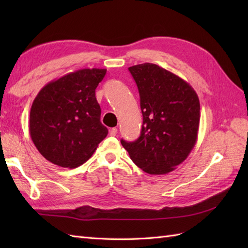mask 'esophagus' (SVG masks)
<instances>
[{
    "label": "esophagus",
    "instance_id": "obj_1",
    "mask_svg": "<svg viewBox=\"0 0 248 248\" xmlns=\"http://www.w3.org/2000/svg\"><path fill=\"white\" fill-rule=\"evenodd\" d=\"M116 134H117V129H116V128L109 129V135L110 136H115Z\"/></svg>",
    "mask_w": 248,
    "mask_h": 248
}]
</instances>
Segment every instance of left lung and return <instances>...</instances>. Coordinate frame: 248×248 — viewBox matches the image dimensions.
<instances>
[{
    "label": "left lung",
    "mask_w": 248,
    "mask_h": 248,
    "mask_svg": "<svg viewBox=\"0 0 248 248\" xmlns=\"http://www.w3.org/2000/svg\"><path fill=\"white\" fill-rule=\"evenodd\" d=\"M129 71L139 88L143 125L138 140H121V145L140 170L165 175L181 164L196 144L198 96L187 82L155 64L135 65Z\"/></svg>",
    "instance_id": "left-lung-1"
}]
</instances>
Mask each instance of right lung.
<instances>
[{"mask_svg":"<svg viewBox=\"0 0 248 248\" xmlns=\"http://www.w3.org/2000/svg\"><path fill=\"white\" fill-rule=\"evenodd\" d=\"M107 69H80L46 84L30 113V135L40 155L66 168L85 163L107 138L96 88Z\"/></svg>","mask_w":248,"mask_h":248,"instance_id":"right-lung-1","label":"right lung"}]
</instances>
